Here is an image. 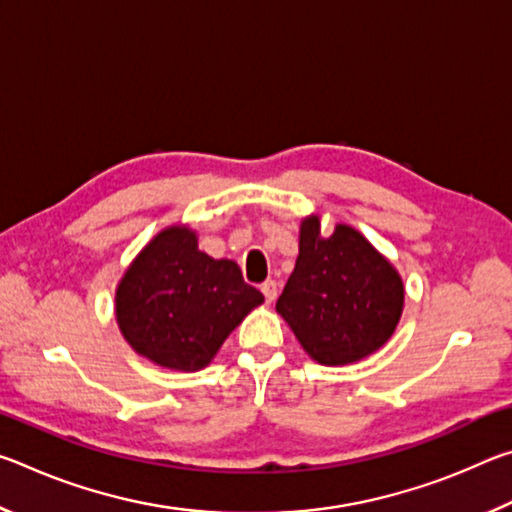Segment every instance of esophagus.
Returning a JSON list of instances; mask_svg holds the SVG:
<instances>
[{
  "label": "esophagus",
  "instance_id": "esophagus-1",
  "mask_svg": "<svg viewBox=\"0 0 512 512\" xmlns=\"http://www.w3.org/2000/svg\"><path fill=\"white\" fill-rule=\"evenodd\" d=\"M262 293H264L266 302H273L277 298V282L275 280H266L262 284Z\"/></svg>",
  "mask_w": 512,
  "mask_h": 512
}]
</instances>
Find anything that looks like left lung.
<instances>
[{"instance_id": "obj_1", "label": "left lung", "mask_w": 512, "mask_h": 512, "mask_svg": "<svg viewBox=\"0 0 512 512\" xmlns=\"http://www.w3.org/2000/svg\"><path fill=\"white\" fill-rule=\"evenodd\" d=\"M404 305L400 275L350 225L320 237L316 216L302 221L300 255L275 309L311 359L343 366L379 350Z\"/></svg>"}]
</instances>
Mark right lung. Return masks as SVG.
I'll use <instances>...</instances> for the list:
<instances>
[{
	"instance_id": "obj_1",
	"label": "right lung",
	"mask_w": 512,
	"mask_h": 512,
	"mask_svg": "<svg viewBox=\"0 0 512 512\" xmlns=\"http://www.w3.org/2000/svg\"><path fill=\"white\" fill-rule=\"evenodd\" d=\"M264 296L232 259L198 250L192 230L160 232L117 289V323L135 352L164 368L201 370Z\"/></svg>"
}]
</instances>
